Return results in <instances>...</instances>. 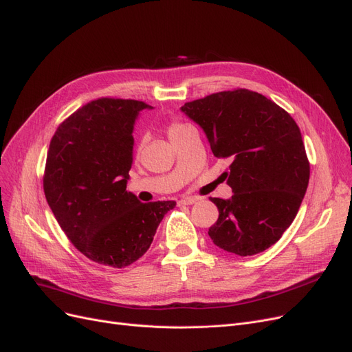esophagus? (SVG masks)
Here are the masks:
<instances>
[{"instance_id": "34e87169", "label": "esophagus", "mask_w": 352, "mask_h": 352, "mask_svg": "<svg viewBox=\"0 0 352 352\" xmlns=\"http://www.w3.org/2000/svg\"><path fill=\"white\" fill-rule=\"evenodd\" d=\"M195 201H198L197 197H182L178 201V204L179 206H190V204H194Z\"/></svg>"}]
</instances>
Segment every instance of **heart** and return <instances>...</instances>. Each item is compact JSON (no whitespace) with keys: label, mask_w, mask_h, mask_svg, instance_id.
Segmentation results:
<instances>
[{"label":"heart","mask_w":352,"mask_h":352,"mask_svg":"<svg viewBox=\"0 0 352 352\" xmlns=\"http://www.w3.org/2000/svg\"><path fill=\"white\" fill-rule=\"evenodd\" d=\"M186 126H188V125L182 124V122H178V120H171V122H168V124H166L165 131H166V135L170 136V140H171V138H174V136L178 132H181L182 129H184Z\"/></svg>","instance_id":"obj_1"}]
</instances>
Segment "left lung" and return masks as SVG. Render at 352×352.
<instances>
[{"mask_svg":"<svg viewBox=\"0 0 352 352\" xmlns=\"http://www.w3.org/2000/svg\"><path fill=\"white\" fill-rule=\"evenodd\" d=\"M181 111L207 135L233 195L211 198L219 219L208 236L220 249L253 256L276 243L295 220L309 182V161L294 118L248 89L187 102Z\"/></svg>","mask_w":352,"mask_h":352,"instance_id":"left-lung-1","label":"left lung"}]
</instances>
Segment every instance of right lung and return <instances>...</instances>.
<instances>
[{"mask_svg":"<svg viewBox=\"0 0 352 352\" xmlns=\"http://www.w3.org/2000/svg\"><path fill=\"white\" fill-rule=\"evenodd\" d=\"M145 102L100 98L58 125L50 141L43 188L73 246L99 265L122 269L149 249L175 201L141 203L126 191L133 124Z\"/></svg>","mask_w":352,"mask_h":352,"instance_id":"obj_1","label":"right lung"}]
</instances>
